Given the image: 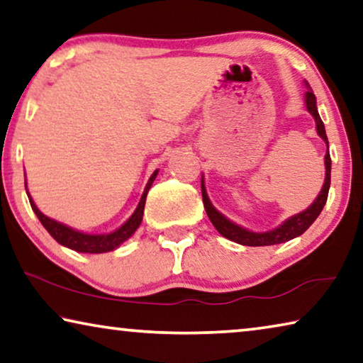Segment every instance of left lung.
I'll return each mask as SVG.
<instances>
[{"label": "left lung", "mask_w": 363, "mask_h": 363, "mask_svg": "<svg viewBox=\"0 0 363 363\" xmlns=\"http://www.w3.org/2000/svg\"><path fill=\"white\" fill-rule=\"evenodd\" d=\"M306 103H307V109L308 113L315 118L316 123V132L318 135L326 142L328 145V137H326V130H325V124L321 121L318 109H316V99L312 94V90H308L306 94ZM325 166H326V177H325V184L321 192L318 194V197L315 199V202L308 206L306 211L298 213V215L291 216L289 220L284 221L279 228L273 229V231H267V233H252L249 229H244L234 224L233 221H229L228 218H224L220 211H218L215 206L211 205L208 200V195H206L205 186H203V179H202V199H203V205L206 210V215H208L210 221L213 223V226L216 228V231L220 233L223 238H226L233 242H238L240 245H250V247H262V245H274V244H283L287 242V240L297 238L307 231V229L312 226V223L318 218V215L323 210V206L328 200V192H330V184H331V157H330V148L325 155Z\"/></svg>", "instance_id": "8db88e82"}]
</instances>
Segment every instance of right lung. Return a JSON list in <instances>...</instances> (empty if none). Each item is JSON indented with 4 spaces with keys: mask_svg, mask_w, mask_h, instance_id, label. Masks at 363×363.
I'll return each instance as SVG.
<instances>
[{
    "mask_svg": "<svg viewBox=\"0 0 363 363\" xmlns=\"http://www.w3.org/2000/svg\"><path fill=\"white\" fill-rule=\"evenodd\" d=\"M158 174V169L153 172L150 179H148L145 191L142 194V199L139 202V206H137L134 215H132L128 221H125L123 226L116 229L114 233L109 234H85V233H79L76 229H71L65 226V224L57 223L51 218L45 216L42 211L37 208V205L33 203V200L28 195V202H30L32 210L35 211L37 218L40 223L43 224V228L50 233L51 238H53L57 244L67 247V249H72L76 252H82V254H103V252H109L114 250L116 247H119L124 240H128L132 234L137 231V228L140 226L142 223V216H143V208H145V200H147V194L150 191L152 184L155 181V177ZM26 191H27V184H26Z\"/></svg>",
    "mask_w": 363,
    "mask_h": 363,
    "instance_id": "obj_1",
    "label": "right lung"
}]
</instances>
